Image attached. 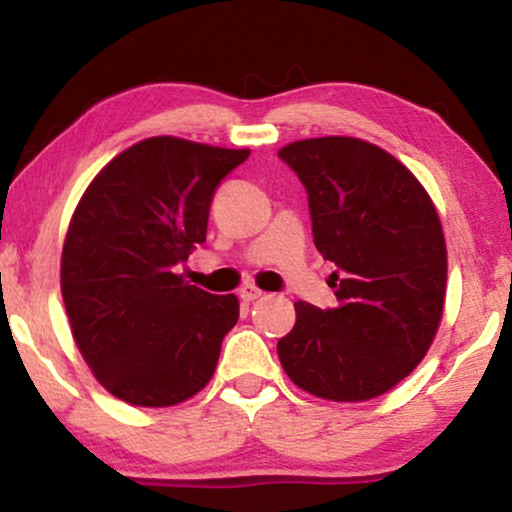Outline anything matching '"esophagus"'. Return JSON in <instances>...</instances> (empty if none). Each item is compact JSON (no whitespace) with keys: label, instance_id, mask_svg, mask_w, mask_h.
I'll use <instances>...</instances> for the list:
<instances>
[{"label":"esophagus","instance_id":"esophagus-1","mask_svg":"<svg viewBox=\"0 0 512 512\" xmlns=\"http://www.w3.org/2000/svg\"><path fill=\"white\" fill-rule=\"evenodd\" d=\"M261 296H263V291L256 289L254 284H247V286H242V289H240V298L247 300V303H251V300H258Z\"/></svg>","mask_w":512,"mask_h":512}]
</instances>
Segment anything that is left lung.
<instances>
[{
	"mask_svg": "<svg viewBox=\"0 0 512 512\" xmlns=\"http://www.w3.org/2000/svg\"><path fill=\"white\" fill-rule=\"evenodd\" d=\"M279 158L303 181L338 298L331 310L293 305L279 361L307 394L368 401L408 377L436 338L447 282L438 212L408 167L363 139H303Z\"/></svg>",
	"mask_w": 512,
	"mask_h": 512,
	"instance_id": "left-lung-1",
	"label": "left lung"
}]
</instances>
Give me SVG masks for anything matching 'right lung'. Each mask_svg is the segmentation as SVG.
Listing matches in <instances>:
<instances>
[{
  "label": "right lung",
  "instance_id": "right-lung-1",
  "mask_svg": "<svg viewBox=\"0 0 512 512\" xmlns=\"http://www.w3.org/2000/svg\"><path fill=\"white\" fill-rule=\"evenodd\" d=\"M249 149L149 137L102 167L69 223L60 286L76 347L109 394L167 408L205 389L240 300L184 282L221 179Z\"/></svg>",
  "mask_w": 512,
  "mask_h": 512
}]
</instances>
